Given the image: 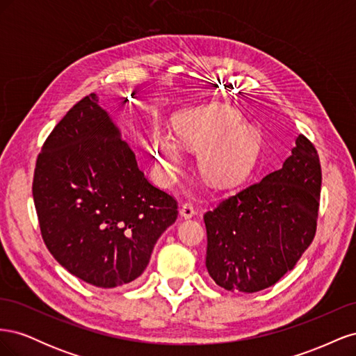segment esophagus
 Returning <instances> with one entry per match:
<instances>
[{"label":"esophagus","mask_w":356,"mask_h":356,"mask_svg":"<svg viewBox=\"0 0 356 356\" xmlns=\"http://www.w3.org/2000/svg\"><path fill=\"white\" fill-rule=\"evenodd\" d=\"M179 213H181V217L184 218V220H190V218L195 217L196 211H195V208H193L191 203H184L181 207V209H179Z\"/></svg>","instance_id":"esophagus-1"}]
</instances>
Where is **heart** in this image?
<instances>
[{
  "label": "heart",
  "mask_w": 356,
  "mask_h": 356,
  "mask_svg": "<svg viewBox=\"0 0 356 356\" xmlns=\"http://www.w3.org/2000/svg\"><path fill=\"white\" fill-rule=\"evenodd\" d=\"M179 138L154 127L152 152L160 178L166 184L177 179L184 165V148H199L197 166L203 178L213 186H229L242 179L254 166L261 138L255 127L242 123V117L224 105H203L174 115Z\"/></svg>",
  "instance_id": "b5f03b06"
}]
</instances>
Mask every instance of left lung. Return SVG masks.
Listing matches in <instances>:
<instances>
[{
	"mask_svg": "<svg viewBox=\"0 0 356 356\" xmlns=\"http://www.w3.org/2000/svg\"><path fill=\"white\" fill-rule=\"evenodd\" d=\"M321 182L316 149L298 135L281 169L204 213L207 268L215 284L257 293L293 270L315 238Z\"/></svg>",
	"mask_w": 356,
	"mask_h": 356,
	"instance_id": "1",
	"label": "left lung"
}]
</instances>
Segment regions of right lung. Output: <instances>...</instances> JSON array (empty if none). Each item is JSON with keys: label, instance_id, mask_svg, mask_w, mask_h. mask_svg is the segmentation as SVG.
I'll list each match as a JSON object with an SVG mask.
<instances>
[{"label": "right lung", "instance_id": "obj_1", "mask_svg": "<svg viewBox=\"0 0 356 356\" xmlns=\"http://www.w3.org/2000/svg\"><path fill=\"white\" fill-rule=\"evenodd\" d=\"M98 102L95 93L86 96L53 129L37 159L32 196L55 260L84 282L115 288L143 275L178 204L144 177Z\"/></svg>", "mask_w": 356, "mask_h": 356}]
</instances>
